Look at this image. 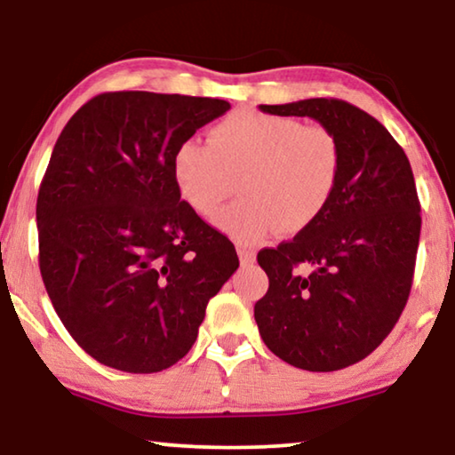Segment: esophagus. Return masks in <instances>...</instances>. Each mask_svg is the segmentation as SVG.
Masks as SVG:
<instances>
[{
    "mask_svg": "<svg viewBox=\"0 0 455 455\" xmlns=\"http://www.w3.org/2000/svg\"><path fill=\"white\" fill-rule=\"evenodd\" d=\"M238 259H240V263L246 267V265H252V263H254V259H257V254H254L252 251H248V248L238 246Z\"/></svg>",
    "mask_w": 455,
    "mask_h": 455,
    "instance_id": "1",
    "label": "esophagus"
}]
</instances>
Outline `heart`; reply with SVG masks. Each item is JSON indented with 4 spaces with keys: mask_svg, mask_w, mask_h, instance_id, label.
Here are the masks:
<instances>
[{
    "mask_svg": "<svg viewBox=\"0 0 455 455\" xmlns=\"http://www.w3.org/2000/svg\"><path fill=\"white\" fill-rule=\"evenodd\" d=\"M341 170L338 136L325 126H304L288 116L234 111L209 132V147L186 140L172 173L182 201L209 217L234 192L242 201L213 223L242 244H259L282 229H308L331 201Z\"/></svg>",
    "mask_w": 455,
    "mask_h": 455,
    "instance_id": "obj_1",
    "label": "heart"
}]
</instances>
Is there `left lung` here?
I'll list each match as a JSON object with an SVG mask.
<instances>
[{
    "label": "left lung",
    "instance_id": "obj_1",
    "mask_svg": "<svg viewBox=\"0 0 455 455\" xmlns=\"http://www.w3.org/2000/svg\"><path fill=\"white\" fill-rule=\"evenodd\" d=\"M259 108L331 130L341 170L319 220L259 252L269 290L254 304V321L283 363L313 372L346 369L387 338L408 302L420 238L412 167L381 122L341 99Z\"/></svg>",
    "mask_w": 455,
    "mask_h": 455
}]
</instances>
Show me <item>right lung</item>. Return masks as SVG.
<instances>
[{"label": "right lung", "instance_id": "1", "mask_svg": "<svg viewBox=\"0 0 455 455\" xmlns=\"http://www.w3.org/2000/svg\"><path fill=\"white\" fill-rule=\"evenodd\" d=\"M228 109L211 97L103 92L61 130L36 198L39 267L55 313L97 363L170 369L238 269L232 242L180 198L172 173L176 148Z\"/></svg>", "mask_w": 455, "mask_h": 455}]
</instances>
